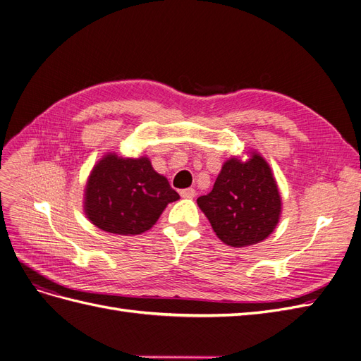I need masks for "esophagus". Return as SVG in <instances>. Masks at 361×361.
Here are the masks:
<instances>
[{"label": "esophagus", "instance_id": "34e87169", "mask_svg": "<svg viewBox=\"0 0 361 361\" xmlns=\"http://www.w3.org/2000/svg\"><path fill=\"white\" fill-rule=\"evenodd\" d=\"M180 195L183 199H192L195 195V190L194 188H187V190H182Z\"/></svg>", "mask_w": 361, "mask_h": 361}]
</instances>
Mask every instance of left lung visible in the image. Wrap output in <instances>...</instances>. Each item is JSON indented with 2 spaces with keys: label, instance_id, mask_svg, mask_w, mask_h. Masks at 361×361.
<instances>
[{
  "label": "left lung",
  "instance_id": "obj_1",
  "mask_svg": "<svg viewBox=\"0 0 361 361\" xmlns=\"http://www.w3.org/2000/svg\"><path fill=\"white\" fill-rule=\"evenodd\" d=\"M215 235L227 245L259 244L274 232L281 216V195L267 159L251 150L247 159L228 158L209 194L197 199Z\"/></svg>",
  "mask_w": 361,
  "mask_h": 361
}]
</instances>
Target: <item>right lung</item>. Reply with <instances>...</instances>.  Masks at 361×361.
Listing matches in <instances>:
<instances>
[{
	"instance_id": "1",
	"label": "right lung",
	"mask_w": 361,
	"mask_h": 361,
	"mask_svg": "<svg viewBox=\"0 0 361 361\" xmlns=\"http://www.w3.org/2000/svg\"><path fill=\"white\" fill-rule=\"evenodd\" d=\"M179 200L166 176L147 157L123 158L108 152L94 164L84 188V212L101 231L140 235L158 221L171 202Z\"/></svg>"
}]
</instances>
